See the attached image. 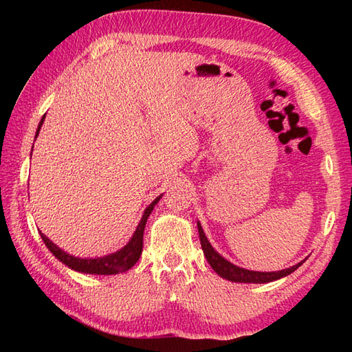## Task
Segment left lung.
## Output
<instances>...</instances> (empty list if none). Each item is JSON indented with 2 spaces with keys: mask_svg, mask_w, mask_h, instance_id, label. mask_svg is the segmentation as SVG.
Here are the masks:
<instances>
[{
  "mask_svg": "<svg viewBox=\"0 0 352 352\" xmlns=\"http://www.w3.org/2000/svg\"><path fill=\"white\" fill-rule=\"evenodd\" d=\"M197 228H199L201 250H204V254L206 256V261L210 262L212 270L216 272L219 276H222L223 279H228L231 283H245V284L272 283V281H276V279H281L284 276L290 275L292 272H295L298 267L305 262L301 261L298 262L296 265L289 267V269H284V270H279V272H254V270L242 269V267L234 265L233 262L226 261L223 256H220L216 250L212 248L210 241H208V237L205 236V231L201 228L200 222H197Z\"/></svg>",
  "mask_w": 352,
  "mask_h": 352,
  "instance_id": "left-lung-1",
  "label": "left lung"
}]
</instances>
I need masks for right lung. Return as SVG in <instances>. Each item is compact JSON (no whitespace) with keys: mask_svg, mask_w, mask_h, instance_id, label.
<instances>
[{"mask_svg":"<svg viewBox=\"0 0 352 352\" xmlns=\"http://www.w3.org/2000/svg\"><path fill=\"white\" fill-rule=\"evenodd\" d=\"M45 116L46 115H43V118H41V121L38 124L37 132H35V138H37L40 129L43 126ZM162 197L163 194L158 195V197L146 208L144 212H142V217L140 220L138 226H136L133 236L130 237V241L126 243V245L115 253L100 256V258H77V256L63 252L60 247H57L56 243L52 242L50 237H46L41 231H40V236L41 239H43L47 250H50V252L54 254L62 264L69 267L71 270L88 273V275H118V273H122V272H127L129 269H132L136 262H138L140 256L142 253V234H144L146 222L148 216H151V212L153 211L155 205L158 204Z\"/></svg>","mask_w":352,"mask_h":352,"instance_id":"add662e5","label":"right lung"}]
</instances>
